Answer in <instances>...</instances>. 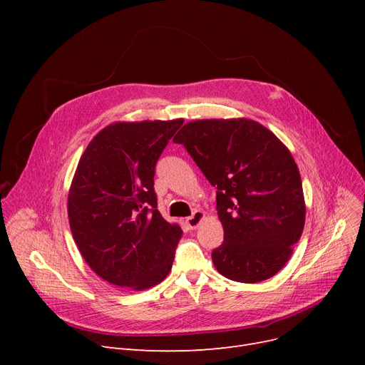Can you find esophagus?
<instances>
[{"label":"esophagus","instance_id":"1","mask_svg":"<svg viewBox=\"0 0 365 365\" xmlns=\"http://www.w3.org/2000/svg\"><path fill=\"white\" fill-rule=\"evenodd\" d=\"M202 219H204V213L201 212V210H197V212L192 213V216L187 217V219L185 220V223H186V226H187L189 229H197V227L200 226V223L202 222Z\"/></svg>","mask_w":365,"mask_h":365}]
</instances>
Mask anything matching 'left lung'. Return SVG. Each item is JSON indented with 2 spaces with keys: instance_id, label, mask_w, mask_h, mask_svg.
Returning a JSON list of instances; mask_svg holds the SVG:
<instances>
[{
  "instance_id": "8db88e82",
  "label": "left lung",
  "mask_w": 365,
  "mask_h": 365,
  "mask_svg": "<svg viewBox=\"0 0 365 365\" xmlns=\"http://www.w3.org/2000/svg\"><path fill=\"white\" fill-rule=\"evenodd\" d=\"M217 187L223 244L212 253L226 278L253 284L279 272L304 226L297 164L264 125L247 118L197 120L173 139Z\"/></svg>"
}]
</instances>
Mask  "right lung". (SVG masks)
<instances>
[{
	"instance_id": "add662e5",
	"label": "right lung",
	"mask_w": 365,
	"mask_h": 365,
	"mask_svg": "<svg viewBox=\"0 0 365 365\" xmlns=\"http://www.w3.org/2000/svg\"><path fill=\"white\" fill-rule=\"evenodd\" d=\"M183 120L115 123L88 143L68 195L71 232L93 272L146 290L170 272L182 229L157 208L155 165Z\"/></svg>"
}]
</instances>
